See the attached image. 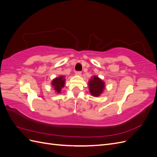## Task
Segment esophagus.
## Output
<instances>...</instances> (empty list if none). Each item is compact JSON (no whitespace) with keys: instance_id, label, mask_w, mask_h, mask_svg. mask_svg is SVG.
Wrapping results in <instances>:
<instances>
[{"instance_id":"esophagus-1","label":"esophagus","mask_w":157,"mask_h":157,"mask_svg":"<svg viewBox=\"0 0 157 157\" xmlns=\"http://www.w3.org/2000/svg\"><path fill=\"white\" fill-rule=\"evenodd\" d=\"M75 75H77V76H80V75H82L81 71H76V72H75Z\"/></svg>"}]
</instances>
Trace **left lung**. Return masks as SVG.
Instances as JSON below:
<instances>
[{"mask_svg": "<svg viewBox=\"0 0 157 157\" xmlns=\"http://www.w3.org/2000/svg\"><path fill=\"white\" fill-rule=\"evenodd\" d=\"M89 90L92 96L98 97L103 93L105 89V82L97 76H94L88 82Z\"/></svg>", "mask_w": 157, "mask_h": 157, "instance_id": "left-lung-1", "label": "left lung"}]
</instances>
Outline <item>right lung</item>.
Segmentation results:
<instances>
[{
    "label": "right lung",
    "mask_w": 157,
    "mask_h": 157,
    "mask_svg": "<svg viewBox=\"0 0 157 157\" xmlns=\"http://www.w3.org/2000/svg\"><path fill=\"white\" fill-rule=\"evenodd\" d=\"M65 79L63 76H59V77L55 78L52 82V86H53L56 92L60 93L62 88L65 86Z\"/></svg>",
    "instance_id": "1"
}]
</instances>
